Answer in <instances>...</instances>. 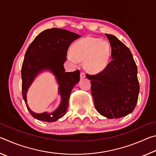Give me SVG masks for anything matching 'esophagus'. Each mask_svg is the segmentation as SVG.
Listing matches in <instances>:
<instances>
[{"mask_svg": "<svg viewBox=\"0 0 156 156\" xmlns=\"http://www.w3.org/2000/svg\"><path fill=\"white\" fill-rule=\"evenodd\" d=\"M85 77H86L85 73H84V72H81L80 73V79H83V78H85Z\"/></svg>", "mask_w": 156, "mask_h": 156, "instance_id": "esophagus-1", "label": "esophagus"}]
</instances>
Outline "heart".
Returning a JSON list of instances; mask_svg holds the SVG:
<instances>
[{
	"instance_id": "heart-1",
	"label": "heart",
	"mask_w": 156,
	"mask_h": 156,
	"mask_svg": "<svg viewBox=\"0 0 156 156\" xmlns=\"http://www.w3.org/2000/svg\"><path fill=\"white\" fill-rule=\"evenodd\" d=\"M110 54V45L107 41L87 37L73 44L72 51L67 53V58L75 65L84 60V68L88 72L98 73L107 67Z\"/></svg>"
}]
</instances>
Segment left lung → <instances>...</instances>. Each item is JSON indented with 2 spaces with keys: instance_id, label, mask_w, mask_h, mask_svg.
<instances>
[{
  "instance_id": "1",
  "label": "left lung",
  "mask_w": 156,
  "mask_h": 156,
  "mask_svg": "<svg viewBox=\"0 0 156 156\" xmlns=\"http://www.w3.org/2000/svg\"><path fill=\"white\" fill-rule=\"evenodd\" d=\"M112 47V60L96 75L87 74L91 80L94 105L107 118H120L136 107L140 91L138 68L130 49L112 34H106Z\"/></svg>"
}]
</instances>
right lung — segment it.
<instances>
[{"instance_id":"add662e5","label":"right lung","mask_w":156,"mask_h":156,"mask_svg":"<svg viewBox=\"0 0 156 156\" xmlns=\"http://www.w3.org/2000/svg\"><path fill=\"white\" fill-rule=\"evenodd\" d=\"M80 37L77 34L63 29L51 28L39 34L29 46L21 69L22 91L26 106L36 119L52 122L67 113L71 92L80 80V72L76 70L65 72L63 65L67 60L69 47ZM43 70H51L56 76L62 102L57 109L52 113L36 114L28 107L27 92L35 76Z\"/></svg>"}]
</instances>
